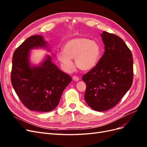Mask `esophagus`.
<instances>
[{"mask_svg":"<svg viewBox=\"0 0 147 147\" xmlns=\"http://www.w3.org/2000/svg\"><path fill=\"white\" fill-rule=\"evenodd\" d=\"M72 79L74 80V81H75V82H78V81L80 80L79 77H78L77 76H74V77H72Z\"/></svg>","mask_w":147,"mask_h":147,"instance_id":"esophagus-1","label":"esophagus"}]
</instances>
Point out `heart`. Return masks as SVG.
I'll list each match as a JSON object with an SVG mask.
<instances>
[{"label":"heart","mask_w":147,"mask_h":147,"mask_svg":"<svg viewBox=\"0 0 147 147\" xmlns=\"http://www.w3.org/2000/svg\"><path fill=\"white\" fill-rule=\"evenodd\" d=\"M102 53L99 42L86 37H76L67 42L63 47V52L57 53L58 60L68 71L74 69L71 59H75L77 67L83 71L90 70L97 65Z\"/></svg>","instance_id":"obj_1"}]
</instances>
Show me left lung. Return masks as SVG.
Masks as SVG:
<instances>
[{
  "label": "left lung",
  "instance_id": "obj_1",
  "mask_svg": "<svg viewBox=\"0 0 147 147\" xmlns=\"http://www.w3.org/2000/svg\"><path fill=\"white\" fill-rule=\"evenodd\" d=\"M105 52L98 63L83 75L84 99L91 109L104 112L117 105L133 82V59L129 48L117 35L101 34Z\"/></svg>",
  "mask_w": 147,
  "mask_h": 147
}]
</instances>
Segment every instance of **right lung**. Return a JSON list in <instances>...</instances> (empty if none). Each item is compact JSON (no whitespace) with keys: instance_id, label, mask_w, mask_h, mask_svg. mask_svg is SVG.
Masks as SVG:
<instances>
[{"instance_id":"1","label":"right lung","mask_w":147,"mask_h":147,"mask_svg":"<svg viewBox=\"0 0 147 147\" xmlns=\"http://www.w3.org/2000/svg\"><path fill=\"white\" fill-rule=\"evenodd\" d=\"M41 35L28 38L13 55L11 82L23 104L30 110L47 112L58 105L63 92L72 81L69 75L60 70L48 56L41 65L31 67L29 50L47 47Z\"/></svg>"}]
</instances>
